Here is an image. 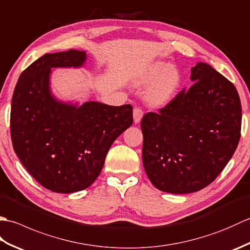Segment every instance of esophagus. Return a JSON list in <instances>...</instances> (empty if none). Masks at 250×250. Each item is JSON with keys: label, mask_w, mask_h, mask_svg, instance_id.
I'll list each match as a JSON object with an SVG mask.
<instances>
[{"label": "esophagus", "mask_w": 250, "mask_h": 250, "mask_svg": "<svg viewBox=\"0 0 250 250\" xmlns=\"http://www.w3.org/2000/svg\"><path fill=\"white\" fill-rule=\"evenodd\" d=\"M143 115H144V111L141 107H135L133 110V118H134V122L137 124V122H140Z\"/></svg>", "instance_id": "1"}]
</instances>
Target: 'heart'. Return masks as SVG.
Masks as SVG:
<instances>
[{
    "instance_id": "1",
    "label": "heart",
    "mask_w": 250,
    "mask_h": 250,
    "mask_svg": "<svg viewBox=\"0 0 250 250\" xmlns=\"http://www.w3.org/2000/svg\"><path fill=\"white\" fill-rule=\"evenodd\" d=\"M147 90V100L152 105H162L171 101L182 84V74L174 65L159 62L152 65L140 79V83H148L153 79Z\"/></svg>"
}]
</instances>
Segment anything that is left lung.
<instances>
[{"mask_svg":"<svg viewBox=\"0 0 250 250\" xmlns=\"http://www.w3.org/2000/svg\"><path fill=\"white\" fill-rule=\"evenodd\" d=\"M182 90L158 113L143 117V163L159 190L190 193L213 183L241 137L242 105L234 84L209 64L191 68Z\"/></svg>","mask_w":250,"mask_h":250,"instance_id":"obj_1","label":"left lung"}]
</instances>
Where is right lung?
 Listing matches in <instances>:
<instances>
[{
  "instance_id": "obj_1",
  "label": "right lung",
  "mask_w": 250,
  "mask_h": 250,
  "mask_svg": "<svg viewBox=\"0 0 250 250\" xmlns=\"http://www.w3.org/2000/svg\"><path fill=\"white\" fill-rule=\"evenodd\" d=\"M86 52L46 54L21 73L10 108V136L19 160L46 189L88 188L102 171L114 141L133 122L130 104L87 102L79 107L50 95L51 67L81 66Z\"/></svg>"
}]
</instances>
